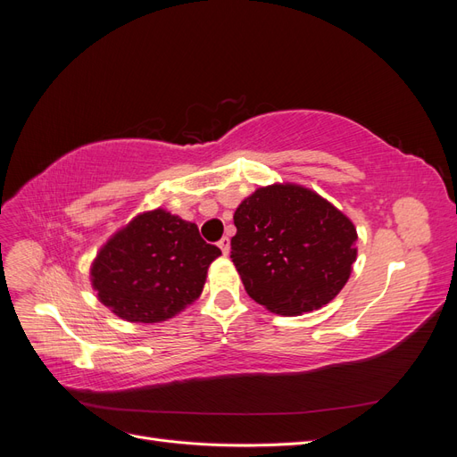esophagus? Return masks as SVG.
Instances as JSON below:
<instances>
[{
  "instance_id": "obj_1",
  "label": "esophagus",
  "mask_w": 457,
  "mask_h": 457,
  "mask_svg": "<svg viewBox=\"0 0 457 457\" xmlns=\"http://www.w3.org/2000/svg\"><path fill=\"white\" fill-rule=\"evenodd\" d=\"M217 245L220 247V252H223V255H228V252H230V238H228V237L220 238Z\"/></svg>"
}]
</instances>
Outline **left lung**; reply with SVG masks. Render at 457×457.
Returning <instances> with one entry per match:
<instances>
[{"label":"left lung","mask_w":457,"mask_h":457,"mask_svg":"<svg viewBox=\"0 0 457 457\" xmlns=\"http://www.w3.org/2000/svg\"><path fill=\"white\" fill-rule=\"evenodd\" d=\"M234 225V267L247 295L274 314L322 309L353 272L356 227L303 185L259 187L237 207Z\"/></svg>","instance_id":"obj_1"}]
</instances>
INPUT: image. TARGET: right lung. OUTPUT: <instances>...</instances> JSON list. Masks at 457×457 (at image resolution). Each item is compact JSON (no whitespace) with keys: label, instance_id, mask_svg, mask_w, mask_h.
<instances>
[{"label":"right lung","instance_id":"add662e5","mask_svg":"<svg viewBox=\"0 0 457 457\" xmlns=\"http://www.w3.org/2000/svg\"><path fill=\"white\" fill-rule=\"evenodd\" d=\"M220 255L196 223L163 207L135 215L116 230L91 262L89 278L110 312L133 324H154L195 303L207 269Z\"/></svg>","mask_w":457,"mask_h":457}]
</instances>
